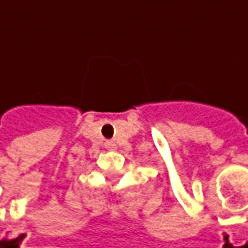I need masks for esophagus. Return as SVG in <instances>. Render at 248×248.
I'll list each match as a JSON object with an SVG mask.
<instances>
[{
    "label": "esophagus",
    "mask_w": 248,
    "mask_h": 248,
    "mask_svg": "<svg viewBox=\"0 0 248 248\" xmlns=\"http://www.w3.org/2000/svg\"><path fill=\"white\" fill-rule=\"evenodd\" d=\"M105 148L108 149V150H115L117 149V143L114 141H106V143H105Z\"/></svg>",
    "instance_id": "esophagus-1"
}]
</instances>
